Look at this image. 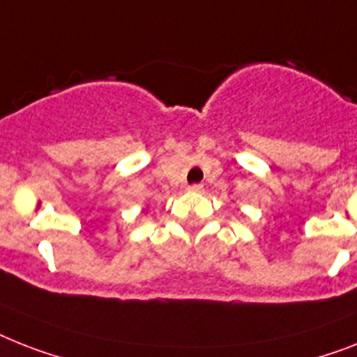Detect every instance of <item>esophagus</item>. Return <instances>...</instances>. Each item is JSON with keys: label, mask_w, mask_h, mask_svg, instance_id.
Here are the masks:
<instances>
[{"label": "esophagus", "mask_w": 357, "mask_h": 357, "mask_svg": "<svg viewBox=\"0 0 357 357\" xmlns=\"http://www.w3.org/2000/svg\"><path fill=\"white\" fill-rule=\"evenodd\" d=\"M188 190H190V192H204V185L202 183L188 185Z\"/></svg>", "instance_id": "1"}]
</instances>
